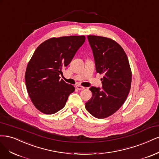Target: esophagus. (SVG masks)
Returning <instances> with one entry per match:
<instances>
[{"mask_svg": "<svg viewBox=\"0 0 159 159\" xmlns=\"http://www.w3.org/2000/svg\"><path fill=\"white\" fill-rule=\"evenodd\" d=\"M76 88L78 90H84V89H85L84 87L82 86H80V85H76Z\"/></svg>", "mask_w": 159, "mask_h": 159, "instance_id": "34e87169", "label": "esophagus"}]
</instances>
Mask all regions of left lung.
Wrapping results in <instances>:
<instances>
[{
  "instance_id": "left-lung-1",
  "label": "left lung",
  "mask_w": 159,
  "mask_h": 159,
  "mask_svg": "<svg viewBox=\"0 0 159 159\" xmlns=\"http://www.w3.org/2000/svg\"><path fill=\"white\" fill-rule=\"evenodd\" d=\"M96 70L103 74L102 88L92 86V98L85 104L90 114L98 119L114 114L124 104L131 84V70L124 50L114 40L88 35Z\"/></svg>"
}]
</instances>
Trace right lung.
<instances>
[{"label":"right lung","mask_w":159,"mask_h":159,"mask_svg":"<svg viewBox=\"0 0 159 159\" xmlns=\"http://www.w3.org/2000/svg\"><path fill=\"white\" fill-rule=\"evenodd\" d=\"M84 35L52 38L41 43L28 64L25 74L29 96L36 108L53 114L65 106L75 87L60 80L62 70L85 42Z\"/></svg>","instance_id":"1"}]
</instances>
